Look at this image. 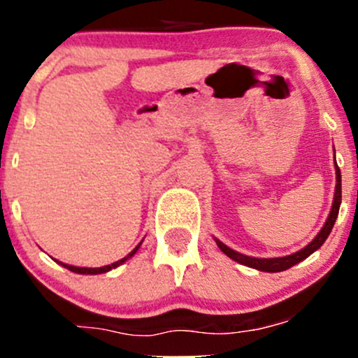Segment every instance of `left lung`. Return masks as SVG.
<instances>
[{
	"mask_svg": "<svg viewBox=\"0 0 358 358\" xmlns=\"http://www.w3.org/2000/svg\"><path fill=\"white\" fill-rule=\"evenodd\" d=\"M339 204H341V173H339V168L336 166V192H334L333 208H331L329 216H327L326 225L322 227V230L317 234L315 239H313L306 248L299 249L298 252H292V255H289V256H282V258H251V256L241 255V252L234 251V249L225 246V244L220 243V241H216V244H218V248L222 249V251L225 252L229 258H232L234 262L243 263V265L251 266V268L262 270V272H282V270L291 268V266H294L296 263H299V262H303L305 258H308L313 251H317V249L326 243L327 236H329L331 230H333L336 218H338Z\"/></svg>",
	"mask_w": 358,
	"mask_h": 358,
	"instance_id": "left-lung-1",
	"label": "left lung"
}]
</instances>
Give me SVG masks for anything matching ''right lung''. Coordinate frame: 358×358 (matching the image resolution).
Masks as SVG:
<instances>
[{
    "instance_id": "add662e5",
    "label": "right lung",
    "mask_w": 358,
    "mask_h": 358,
    "mask_svg": "<svg viewBox=\"0 0 358 358\" xmlns=\"http://www.w3.org/2000/svg\"><path fill=\"white\" fill-rule=\"evenodd\" d=\"M138 248H140V244H138V246H136L135 249H133V251L129 252L128 256H124V258L119 259V262L110 263V265H106V266H100V268H83V266H72V265H66V263H60V262H59V263H60V265H62V266H66L67 270H71V272H76V273H92V275H93V273H106V272H109V270L115 268V266L121 265V263H124L128 258H131V256L135 255L136 251H138Z\"/></svg>"
}]
</instances>
